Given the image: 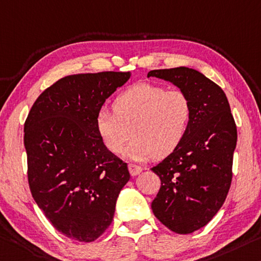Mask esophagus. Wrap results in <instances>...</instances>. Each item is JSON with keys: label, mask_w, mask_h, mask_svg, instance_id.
I'll return each mask as SVG.
<instances>
[{"label": "esophagus", "mask_w": 261, "mask_h": 261, "mask_svg": "<svg viewBox=\"0 0 261 261\" xmlns=\"http://www.w3.org/2000/svg\"><path fill=\"white\" fill-rule=\"evenodd\" d=\"M129 172H130V174L132 175V176H136V175H138L140 172L143 171V168L140 167V166H138V165H135V164H129Z\"/></svg>", "instance_id": "obj_1"}]
</instances>
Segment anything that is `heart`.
<instances>
[{"instance_id": "b5f03b06", "label": "heart", "mask_w": 261, "mask_h": 261, "mask_svg": "<svg viewBox=\"0 0 261 261\" xmlns=\"http://www.w3.org/2000/svg\"><path fill=\"white\" fill-rule=\"evenodd\" d=\"M114 111L102 108L95 127L103 145L121 154L131 135L126 154L135 160L154 155L165 158L174 152L188 134L193 118L190 97L181 89L140 82L117 95Z\"/></svg>"}]
</instances>
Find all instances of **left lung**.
<instances>
[{
    "mask_svg": "<svg viewBox=\"0 0 261 261\" xmlns=\"http://www.w3.org/2000/svg\"><path fill=\"white\" fill-rule=\"evenodd\" d=\"M172 82L193 105L188 134L151 171L161 186L151 208L173 232L192 233L208 224L224 203L232 180L237 127L224 92L193 68L153 69L147 77Z\"/></svg>",
    "mask_w": 261,
    "mask_h": 261,
    "instance_id": "8db88e82",
    "label": "left lung"
}]
</instances>
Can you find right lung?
I'll return each instance as SVG.
<instances>
[{"label": "right lung", "mask_w": 261, "mask_h": 261, "mask_svg": "<svg viewBox=\"0 0 261 261\" xmlns=\"http://www.w3.org/2000/svg\"><path fill=\"white\" fill-rule=\"evenodd\" d=\"M130 72L74 74L39 95L24 124L32 197L56 229L94 242L108 229L130 180L127 165L107 150L95 127L103 103Z\"/></svg>", "instance_id": "obj_1"}]
</instances>
